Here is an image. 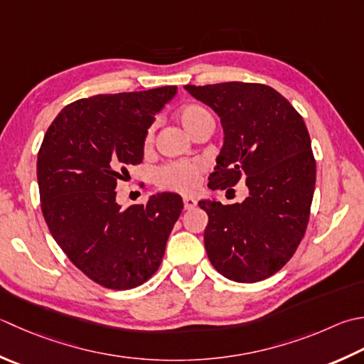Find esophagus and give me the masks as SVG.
<instances>
[{"label": "esophagus", "mask_w": 364, "mask_h": 364, "mask_svg": "<svg viewBox=\"0 0 364 364\" xmlns=\"http://www.w3.org/2000/svg\"><path fill=\"white\" fill-rule=\"evenodd\" d=\"M183 203H184V210H194L196 205H197L196 198H192V197H184Z\"/></svg>", "instance_id": "34e87169"}]
</instances>
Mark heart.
<instances>
[{"instance_id": "obj_1", "label": "heart", "mask_w": 364, "mask_h": 364, "mask_svg": "<svg viewBox=\"0 0 364 364\" xmlns=\"http://www.w3.org/2000/svg\"><path fill=\"white\" fill-rule=\"evenodd\" d=\"M178 119H180L181 126L184 127L189 135L196 129V127L203 123L205 119H213L208 110H205L203 107L191 104L183 107V109L178 112ZM153 140V131L146 134L145 144L149 145ZM203 173V164L198 161H178V162H170L167 166L158 170L156 173V181L161 188L170 189V191H178V192H191L197 188L198 180Z\"/></svg>"}]
</instances>
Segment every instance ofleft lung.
<instances>
[{
    "instance_id": "1",
    "label": "left lung",
    "mask_w": 364,
    "mask_h": 364,
    "mask_svg": "<svg viewBox=\"0 0 364 364\" xmlns=\"http://www.w3.org/2000/svg\"><path fill=\"white\" fill-rule=\"evenodd\" d=\"M184 90L211 107L224 129L208 188H233L246 178L249 189L241 203L198 202L208 215V259L230 281L267 279L290 260L308 227L316 186L308 127L267 85L225 82Z\"/></svg>"
}]
</instances>
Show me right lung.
Returning a JSON list of instances; mask_svg holds the SVG:
<instances>
[{"label": "right lung", "instance_id": "1", "mask_svg": "<svg viewBox=\"0 0 364 364\" xmlns=\"http://www.w3.org/2000/svg\"><path fill=\"white\" fill-rule=\"evenodd\" d=\"M176 87L97 95L69 104L47 129L38 154L41 208L48 230L74 265L113 290L137 287L162 262L183 210L173 192L126 210L117 181L144 159L156 113Z\"/></svg>", "mask_w": 364, "mask_h": 364}]
</instances>
